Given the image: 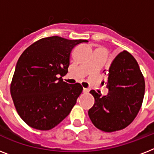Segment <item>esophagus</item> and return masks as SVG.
I'll list each match as a JSON object with an SVG mask.
<instances>
[{
  "instance_id": "obj_1",
  "label": "esophagus",
  "mask_w": 154,
  "mask_h": 154,
  "mask_svg": "<svg viewBox=\"0 0 154 154\" xmlns=\"http://www.w3.org/2000/svg\"><path fill=\"white\" fill-rule=\"evenodd\" d=\"M83 93H85V94H87V93H89V89H85V88H83Z\"/></svg>"
}]
</instances>
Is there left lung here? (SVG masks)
Returning <instances> with one entry per match:
<instances>
[{"mask_svg": "<svg viewBox=\"0 0 154 154\" xmlns=\"http://www.w3.org/2000/svg\"><path fill=\"white\" fill-rule=\"evenodd\" d=\"M145 86L144 77L136 59L129 52H121L110 65L107 95L101 97L96 91H90L95 99L88 112L93 124L108 133L125 129L141 109Z\"/></svg>", "mask_w": 154, "mask_h": 154, "instance_id": "obj_1", "label": "left lung"}]
</instances>
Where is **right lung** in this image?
<instances>
[{"label":"right lung","mask_w":154,"mask_h":154,"mask_svg":"<svg viewBox=\"0 0 154 154\" xmlns=\"http://www.w3.org/2000/svg\"><path fill=\"white\" fill-rule=\"evenodd\" d=\"M84 42L88 41L45 37L20 55L10 93L17 112L30 127L49 130L69 114L83 88L63 82L61 77L68 72L72 49Z\"/></svg>","instance_id":"1"}]
</instances>
